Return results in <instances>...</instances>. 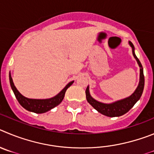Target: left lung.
I'll list each match as a JSON object with an SVG mask.
<instances>
[{"instance_id": "left-lung-1", "label": "left lung", "mask_w": 154, "mask_h": 154, "mask_svg": "<svg viewBox=\"0 0 154 154\" xmlns=\"http://www.w3.org/2000/svg\"><path fill=\"white\" fill-rule=\"evenodd\" d=\"M129 44L132 48L133 55L135 57V59L137 61V63L140 67V81L137 87L136 91L131 94V96L127 98H124L120 100H117L116 102H113L112 103H103L99 102V101L94 100L91 96L89 92V87H87L86 89V97L88 103L95 109L97 110L99 113L102 114L107 116V117H120L122 115L125 114L126 113L131 110V108L134 106L137 102L140 100L141 95L143 91V87H144V75H143V69L142 64L140 61L136 56L135 52H134V44L129 41Z\"/></svg>"}]
</instances>
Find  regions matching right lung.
<instances>
[{
	"label": "right lung",
	"mask_w": 154,
	"mask_h": 154,
	"mask_svg": "<svg viewBox=\"0 0 154 154\" xmlns=\"http://www.w3.org/2000/svg\"><path fill=\"white\" fill-rule=\"evenodd\" d=\"M9 80L11 89L13 90L14 94L17 100H18L19 103L24 109L28 110V111L34 112V113H45V112H48V110L53 109L54 107H55V106L60 104L62 102V100H63V97H64L65 92H66L67 89L69 87H70L72 85V84L74 83V81H71V82L69 83L57 95H56L54 97L49 98V99L39 100L30 99V98L25 97L22 94H20V92L17 90L14 84L13 80H12L11 74H9Z\"/></svg>",
	"instance_id": "obj_1"
}]
</instances>
